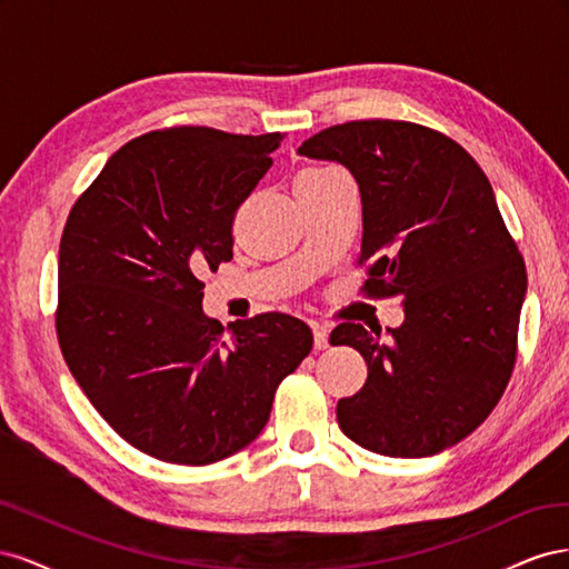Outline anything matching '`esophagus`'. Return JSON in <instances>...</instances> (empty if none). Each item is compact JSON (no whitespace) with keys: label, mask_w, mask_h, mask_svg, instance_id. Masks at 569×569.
<instances>
[{"label":"esophagus","mask_w":569,"mask_h":569,"mask_svg":"<svg viewBox=\"0 0 569 569\" xmlns=\"http://www.w3.org/2000/svg\"><path fill=\"white\" fill-rule=\"evenodd\" d=\"M313 343L318 351H325L327 347H330V327L327 325H320V322H313Z\"/></svg>","instance_id":"esophagus-1"}]
</instances>
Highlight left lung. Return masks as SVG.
<instances>
[{"instance_id": "obj_1", "label": "left lung", "mask_w": 569, "mask_h": 569, "mask_svg": "<svg viewBox=\"0 0 569 569\" xmlns=\"http://www.w3.org/2000/svg\"><path fill=\"white\" fill-rule=\"evenodd\" d=\"M341 163L363 203L370 295L403 297L401 327L343 322L332 343L368 363L337 403L341 432L389 458L451 449L489 418L515 366L527 272L491 182L460 144L403 120H353L299 147Z\"/></svg>"}]
</instances>
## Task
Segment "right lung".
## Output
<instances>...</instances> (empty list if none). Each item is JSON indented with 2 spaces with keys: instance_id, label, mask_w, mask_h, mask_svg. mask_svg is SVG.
<instances>
[{
  "instance_id": "1",
  "label": "right lung",
  "mask_w": 569,
  "mask_h": 569,
  "mask_svg": "<svg viewBox=\"0 0 569 569\" xmlns=\"http://www.w3.org/2000/svg\"><path fill=\"white\" fill-rule=\"evenodd\" d=\"M282 134L170 128L120 147L66 220L57 332L92 406L134 449L178 465L242 451L311 353L284 313L222 327L203 272L232 258V218Z\"/></svg>"
}]
</instances>
